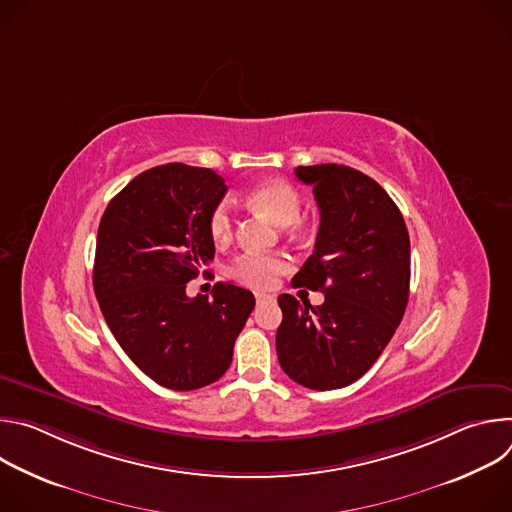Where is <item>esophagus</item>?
Returning a JSON list of instances; mask_svg holds the SVG:
<instances>
[{
    "label": "esophagus",
    "instance_id": "esophagus-1",
    "mask_svg": "<svg viewBox=\"0 0 512 512\" xmlns=\"http://www.w3.org/2000/svg\"><path fill=\"white\" fill-rule=\"evenodd\" d=\"M255 298H257V304H263V302H267V300H273L271 294H263V291H257Z\"/></svg>",
    "mask_w": 512,
    "mask_h": 512
}]
</instances>
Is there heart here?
Instances as JSON below:
<instances>
[{
	"label": "heart",
	"instance_id": "1",
	"mask_svg": "<svg viewBox=\"0 0 512 512\" xmlns=\"http://www.w3.org/2000/svg\"><path fill=\"white\" fill-rule=\"evenodd\" d=\"M249 206L261 210L279 227L298 223L302 214V198L298 190L283 180H265L247 192ZM208 233L212 241L227 243L233 233V216L227 202H218L208 218ZM287 269L285 259L275 255H241L231 265V275L255 289L271 287Z\"/></svg>",
	"mask_w": 512,
	"mask_h": 512
}]
</instances>
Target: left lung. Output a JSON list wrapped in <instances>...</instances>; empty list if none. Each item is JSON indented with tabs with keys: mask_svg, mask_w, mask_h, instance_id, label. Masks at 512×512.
<instances>
[{
	"mask_svg": "<svg viewBox=\"0 0 512 512\" xmlns=\"http://www.w3.org/2000/svg\"><path fill=\"white\" fill-rule=\"evenodd\" d=\"M314 188L320 229L314 253L291 279L324 304L277 298L275 344L283 373L308 389H340L367 373L393 338L409 300V233L391 196L348 166H298Z\"/></svg>",
	"mask_w": 512,
	"mask_h": 512,
	"instance_id": "1",
	"label": "left lung"
}]
</instances>
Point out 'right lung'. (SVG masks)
Here are the masks:
<instances>
[{
	"mask_svg": "<svg viewBox=\"0 0 512 512\" xmlns=\"http://www.w3.org/2000/svg\"><path fill=\"white\" fill-rule=\"evenodd\" d=\"M227 194L208 168L166 164L133 178L105 208L93 287L125 354L152 381L194 391L221 379L255 308L249 289L216 283L188 298L186 285L214 259L212 208Z\"/></svg>",
	"mask_w": 512,
	"mask_h": 512,
	"instance_id": "obj_1",
	"label": "right lung"
}]
</instances>
